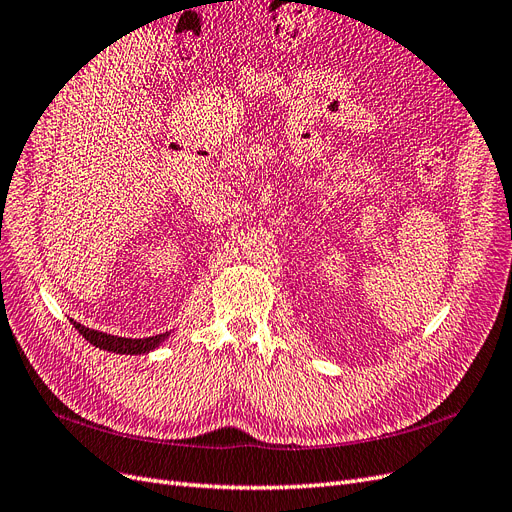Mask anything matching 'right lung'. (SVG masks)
<instances>
[{
    "instance_id": "obj_1",
    "label": "right lung",
    "mask_w": 512,
    "mask_h": 512,
    "mask_svg": "<svg viewBox=\"0 0 512 512\" xmlns=\"http://www.w3.org/2000/svg\"><path fill=\"white\" fill-rule=\"evenodd\" d=\"M74 329L79 331L89 344H94L100 350H108V352H117V354H145L153 348H158L164 339L168 337V333L162 335H153V337H145V339H128V337H117V335H106L94 329H87L79 322H72Z\"/></svg>"
}]
</instances>
